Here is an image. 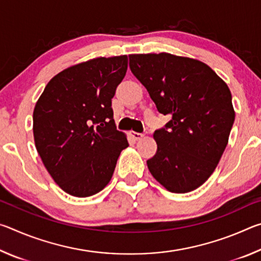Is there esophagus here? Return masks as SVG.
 Here are the masks:
<instances>
[{
	"mask_svg": "<svg viewBox=\"0 0 261 261\" xmlns=\"http://www.w3.org/2000/svg\"><path fill=\"white\" fill-rule=\"evenodd\" d=\"M130 135H131V137H132V138H134L135 140H140V139L143 138V137L145 136L144 134H139V132H135V131H131Z\"/></svg>",
	"mask_w": 261,
	"mask_h": 261,
	"instance_id": "esophagus-1",
	"label": "esophagus"
}]
</instances>
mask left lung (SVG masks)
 <instances>
[{"mask_svg": "<svg viewBox=\"0 0 261 261\" xmlns=\"http://www.w3.org/2000/svg\"><path fill=\"white\" fill-rule=\"evenodd\" d=\"M129 60L158 112L170 117L154 132L158 151L147 160L148 169L168 191H193L213 174L226 149L235 121L230 91L200 61L168 53Z\"/></svg>", "mask_w": 261, "mask_h": 261, "instance_id": "8db88e82", "label": "left lung"}]
</instances>
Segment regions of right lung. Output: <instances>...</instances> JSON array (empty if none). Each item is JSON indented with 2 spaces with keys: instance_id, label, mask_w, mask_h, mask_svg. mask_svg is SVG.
<instances>
[{
  "instance_id": "1",
  "label": "right lung",
  "mask_w": 261,
  "mask_h": 261,
  "mask_svg": "<svg viewBox=\"0 0 261 261\" xmlns=\"http://www.w3.org/2000/svg\"><path fill=\"white\" fill-rule=\"evenodd\" d=\"M126 69V55L73 65L50 79L35 105V147L53 179L71 196L100 192L129 146L112 108Z\"/></svg>"
}]
</instances>
